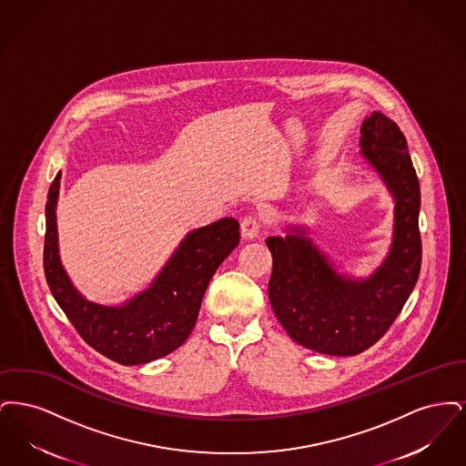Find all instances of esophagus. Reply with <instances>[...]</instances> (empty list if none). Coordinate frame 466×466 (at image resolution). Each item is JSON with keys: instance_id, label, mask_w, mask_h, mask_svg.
<instances>
[{"instance_id": "34e87169", "label": "esophagus", "mask_w": 466, "mask_h": 466, "mask_svg": "<svg viewBox=\"0 0 466 466\" xmlns=\"http://www.w3.org/2000/svg\"><path fill=\"white\" fill-rule=\"evenodd\" d=\"M262 228V222L257 215H246L241 220V236L244 239H253L260 234Z\"/></svg>"}]
</instances>
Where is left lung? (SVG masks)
I'll return each instance as SVG.
<instances>
[{
	"instance_id": "left-lung-1",
	"label": "left lung",
	"mask_w": 466,
	"mask_h": 466,
	"mask_svg": "<svg viewBox=\"0 0 466 466\" xmlns=\"http://www.w3.org/2000/svg\"><path fill=\"white\" fill-rule=\"evenodd\" d=\"M360 147L395 200L393 238L382 264L367 279H351L335 270L300 227L266 241L274 314L297 344L321 355H360L374 346L397 319L421 268V192L405 136L374 111L361 124Z\"/></svg>"
}]
</instances>
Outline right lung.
Segmentation results:
<instances>
[{
	"mask_svg": "<svg viewBox=\"0 0 466 466\" xmlns=\"http://www.w3.org/2000/svg\"><path fill=\"white\" fill-rule=\"evenodd\" d=\"M61 171L45 208V278L71 325L97 353L120 365H141L177 350L196 327L200 302L213 274L239 244V223L222 218L188 232L152 285L122 306L87 300L61 264L56 206Z\"/></svg>",
	"mask_w": 466,
	"mask_h": 466,
	"instance_id": "1",
	"label": "right lung"
}]
</instances>
